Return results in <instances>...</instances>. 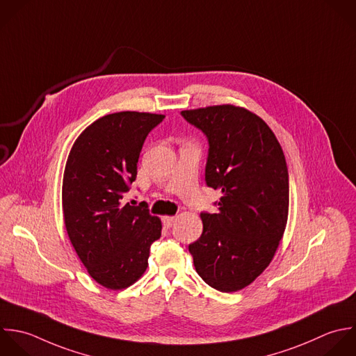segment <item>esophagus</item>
Masks as SVG:
<instances>
[{
  "label": "esophagus",
  "instance_id": "esophagus-1",
  "mask_svg": "<svg viewBox=\"0 0 356 356\" xmlns=\"http://www.w3.org/2000/svg\"><path fill=\"white\" fill-rule=\"evenodd\" d=\"M176 220H177L176 216H165L163 218V225H165V227H172Z\"/></svg>",
  "mask_w": 356,
  "mask_h": 356
}]
</instances>
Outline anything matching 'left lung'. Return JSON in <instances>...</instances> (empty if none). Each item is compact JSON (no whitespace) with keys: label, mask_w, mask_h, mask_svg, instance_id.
<instances>
[{"label":"left lung","mask_w":356,"mask_h":356,"mask_svg":"<svg viewBox=\"0 0 356 356\" xmlns=\"http://www.w3.org/2000/svg\"><path fill=\"white\" fill-rule=\"evenodd\" d=\"M209 141L207 184L222 191L218 213L188 245L202 280L222 293L250 286L272 262L289 218V169L272 129L254 112L225 104L181 111Z\"/></svg>","instance_id":"8db88e82"}]
</instances>
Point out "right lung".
I'll list each match as a JSON object with an SVG mask.
<instances>
[{"instance_id": "right-lung-1", "label": "right lung", "mask_w": 356, "mask_h": 356, "mask_svg": "<svg viewBox=\"0 0 356 356\" xmlns=\"http://www.w3.org/2000/svg\"><path fill=\"white\" fill-rule=\"evenodd\" d=\"M165 115L124 111L105 115L76 138L63 172L62 211L69 240L88 275L122 290L147 270L162 223L148 209L124 204L148 133Z\"/></svg>"}]
</instances>
